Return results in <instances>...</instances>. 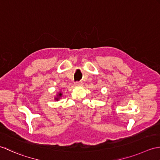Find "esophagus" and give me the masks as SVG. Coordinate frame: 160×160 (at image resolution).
I'll list each match as a JSON object with an SVG mask.
<instances>
[{"label":"esophagus","mask_w":160,"mask_h":160,"mask_svg":"<svg viewBox=\"0 0 160 160\" xmlns=\"http://www.w3.org/2000/svg\"><path fill=\"white\" fill-rule=\"evenodd\" d=\"M82 85H83L82 81H77L75 83V86H82Z\"/></svg>","instance_id":"1"}]
</instances>
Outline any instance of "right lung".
Segmentation results:
<instances>
[{"instance_id": "1", "label": "right lung", "mask_w": 160, "mask_h": 160, "mask_svg": "<svg viewBox=\"0 0 160 160\" xmlns=\"http://www.w3.org/2000/svg\"><path fill=\"white\" fill-rule=\"evenodd\" d=\"M62 96V93L61 92H59V93H58V94H57V97H55V100H57V101H58V99H60V97Z\"/></svg>"}]
</instances>
